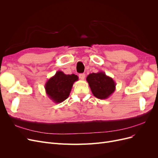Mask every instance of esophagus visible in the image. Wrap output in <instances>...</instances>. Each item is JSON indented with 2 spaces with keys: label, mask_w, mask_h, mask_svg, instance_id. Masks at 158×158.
I'll use <instances>...</instances> for the list:
<instances>
[{
  "label": "esophagus",
  "mask_w": 158,
  "mask_h": 158,
  "mask_svg": "<svg viewBox=\"0 0 158 158\" xmlns=\"http://www.w3.org/2000/svg\"><path fill=\"white\" fill-rule=\"evenodd\" d=\"M85 77V74H79V78L81 80H84Z\"/></svg>",
  "instance_id": "1"
}]
</instances>
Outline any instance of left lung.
Returning a JSON list of instances; mask_svg holds the SVG:
<instances>
[{
  "label": "left lung",
  "mask_w": 158,
  "mask_h": 158,
  "mask_svg": "<svg viewBox=\"0 0 158 158\" xmlns=\"http://www.w3.org/2000/svg\"><path fill=\"white\" fill-rule=\"evenodd\" d=\"M86 80L94 96L100 99L109 98L116 88V84L113 79L102 71L89 74Z\"/></svg>",
  "instance_id": "left-lung-1"
}]
</instances>
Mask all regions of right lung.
<instances>
[{
  "instance_id": "right-lung-1",
  "label": "right lung",
  "mask_w": 158,
  "mask_h": 158,
  "mask_svg": "<svg viewBox=\"0 0 158 158\" xmlns=\"http://www.w3.org/2000/svg\"><path fill=\"white\" fill-rule=\"evenodd\" d=\"M78 80L77 75L65 74L63 71H57L45 83L47 96L55 103L64 102L69 98L74 83Z\"/></svg>"
}]
</instances>
